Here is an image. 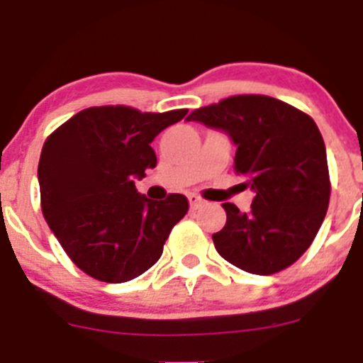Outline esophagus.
I'll return each instance as SVG.
<instances>
[{"label": "esophagus", "mask_w": 363, "mask_h": 363, "mask_svg": "<svg viewBox=\"0 0 363 363\" xmlns=\"http://www.w3.org/2000/svg\"><path fill=\"white\" fill-rule=\"evenodd\" d=\"M188 200H189V205H191V208L202 207V203H203V200L200 199V196H196V195H189Z\"/></svg>", "instance_id": "obj_1"}]
</instances>
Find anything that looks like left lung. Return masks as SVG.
<instances>
[{
  "mask_svg": "<svg viewBox=\"0 0 363 363\" xmlns=\"http://www.w3.org/2000/svg\"><path fill=\"white\" fill-rule=\"evenodd\" d=\"M188 121L232 137L233 170L256 193L247 212L223 203L226 225L212 235L219 255L258 276L294 265L313 244L330 202L327 151L313 117L265 94H237L196 108Z\"/></svg>",
  "mask_w": 363,
  "mask_h": 363,
  "instance_id": "obj_1",
  "label": "left lung"
}]
</instances>
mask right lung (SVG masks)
I'll list each match as a JSON object with an SVG mask.
<instances>
[{"label": "right lung", "mask_w": 363, "mask_h": 363, "mask_svg": "<svg viewBox=\"0 0 363 363\" xmlns=\"http://www.w3.org/2000/svg\"><path fill=\"white\" fill-rule=\"evenodd\" d=\"M186 113L89 107L47 137L38 163L43 218L87 276L126 283L160 259L189 202L179 193L152 202L138 195L133 179L156 167L151 142Z\"/></svg>", "instance_id": "right-lung-1"}]
</instances>
